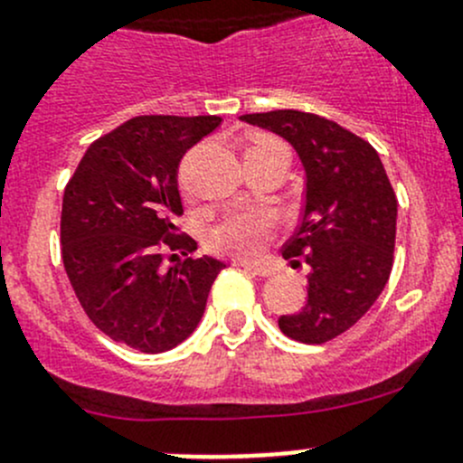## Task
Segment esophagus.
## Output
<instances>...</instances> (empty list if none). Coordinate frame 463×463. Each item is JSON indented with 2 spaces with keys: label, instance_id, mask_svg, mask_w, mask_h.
<instances>
[{
  "label": "esophagus",
  "instance_id": "esophagus-1",
  "mask_svg": "<svg viewBox=\"0 0 463 463\" xmlns=\"http://www.w3.org/2000/svg\"><path fill=\"white\" fill-rule=\"evenodd\" d=\"M236 266H241L243 270L252 272V275H259V277H272V275H275V270H272L270 266H257V263H236Z\"/></svg>",
  "mask_w": 463,
  "mask_h": 463
}]
</instances>
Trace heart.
Here are the masks:
<instances>
[{
	"mask_svg": "<svg viewBox=\"0 0 463 463\" xmlns=\"http://www.w3.org/2000/svg\"><path fill=\"white\" fill-rule=\"evenodd\" d=\"M272 145H281L275 138H259L248 147L252 149H266ZM272 213L261 209V206H239L232 209L209 229V245L215 252L229 254V257L239 259H252L266 245L268 236L272 232Z\"/></svg>",
	"mask_w": 463,
	"mask_h": 463,
	"instance_id": "heart-1",
	"label": "heart"
}]
</instances>
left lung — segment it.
I'll return each instance as SVG.
<instances>
[{"label": "left lung", "mask_w": 463, "mask_h": 463, "mask_svg": "<svg viewBox=\"0 0 463 463\" xmlns=\"http://www.w3.org/2000/svg\"><path fill=\"white\" fill-rule=\"evenodd\" d=\"M293 145L305 168V206L284 259L309 263L307 305L281 316L300 343H327L366 314L393 266L398 200L371 143L327 118L302 111L241 116Z\"/></svg>", "instance_id": "left-lung-1"}]
</instances>
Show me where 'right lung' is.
I'll use <instances>...</instances> for the list:
<instances>
[{"label": "right lung", "instance_id": "right-lung-1", "mask_svg": "<svg viewBox=\"0 0 463 463\" xmlns=\"http://www.w3.org/2000/svg\"><path fill=\"white\" fill-rule=\"evenodd\" d=\"M218 116H138L83 154L63 193L61 252L88 318L113 341L147 354L173 350L200 325L224 263L193 259L179 234L177 170L184 154L215 131ZM187 257L170 271L162 257Z\"/></svg>", "mask_w": 463, "mask_h": 463}]
</instances>
